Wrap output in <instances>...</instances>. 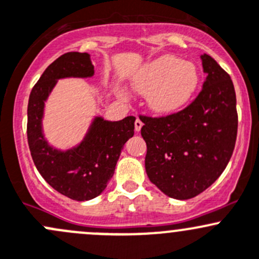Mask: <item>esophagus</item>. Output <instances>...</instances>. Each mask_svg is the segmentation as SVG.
I'll list each match as a JSON object with an SVG mask.
<instances>
[{"label":"esophagus","mask_w":259,"mask_h":259,"mask_svg":"<svg viewBox=\"0 0 259 259\" xmlns=\"http://www.w3.org/2000/svg\"><path fill=\"white\" fill-rule=\"evenodd\" d=\"M142 126H143V122L141 121L140 118L136 119V122H135V130H136V132H140L141 128H142Z\"/></svg>","instance_id":"esophagus-1"}]
</instances>
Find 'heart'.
<instances>
[{"label": "heart", "instance_id": "b5f03b06", "mask_svg": "<svg viewBox=\"0 0 259 259\" xmlns=\"http://www.w3.org/2000/svg\"><path fill=\"white\" fill-rule=\"evenodd\" d=\"M199 84L196 65L164 55L143 66L133 77V87L147 95L149 108L157 114L182 110L193 98Z\"/></svg>", "mask_w": 259, "mask_h": 259}]
</instances>
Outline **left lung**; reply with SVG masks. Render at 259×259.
Returning a JSON list of instances; mask_svg holds the SVG:
<instances>
[{"mask_svg": "<svg viewBox=\"0 0 259 259\" xmlns=\"http://www.w3.org/2000/svg\"><path fill=\"white\" fill-rule=\"evenodd\" d=\"M201 60L206 81L188 107L166 117L141 118L149 181L175 199L193 198L214 183L236 145L233 82L210 56L203 53Z\"/></svg>", "mask_w": 259, "mask_h": 259, "instance_id": "8db88e82", "label": "left lung"}]
</instances>
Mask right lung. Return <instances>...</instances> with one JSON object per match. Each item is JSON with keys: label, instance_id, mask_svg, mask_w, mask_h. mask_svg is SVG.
<instances>
[{"label": "right lung", "instance_id": "1", "mask_svg": "<svg viewBox=\"0 0 259 259\" xmlns=\"http://www.w3.org/2000/svg\"><path fill=\"white\" fill-rule=\"evenodd\" d=\"M95 67L89 53L68 52L53 61L31 91L27 107V140L39 175L63 196L89 201L100 196L114 173L124 143L135 133L133 116L107 121L96 116L81 142L68 149L51 146L44 133L45 102L62 78H89Z\"/></svg>", "mask_w": 259, "mask_h": 259}]
</instances>
